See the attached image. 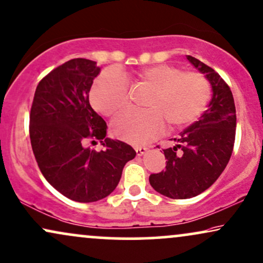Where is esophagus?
<instances>
[{"instance_id": "esophagus-1", "label": "esophagus", "mask_w": 263, "mask_h": 263, "mask_svg": "<svg viewBox=\"0 0 263 263\" xmlns=\"http://www.w3.org/2000/svg\"><path fill=\"white\" fill-rule=\"evenodd\" d=\"M147 147H145V146H135V151H136V155L138 156H142L145 155L146 152H147Z\"/></svg>"}]
</instances>
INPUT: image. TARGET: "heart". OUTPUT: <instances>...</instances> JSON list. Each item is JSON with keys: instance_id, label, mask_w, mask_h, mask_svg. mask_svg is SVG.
I'll return each instance as SVG.
<instances>
[{"instance_id": "b5f03b06", "label": "heart", "mask_w": 263, "mask_h": 263, "mask_svg": "<svg viewBox=\"0 0 263 263\" xmlns=\"http://www.w3.org/2000/svg\"><path fill=\"white\" fill-rule=\"evenodd\" d=\"M134 86L149 90L145 111H127L112 122L117 138L142 144L158 136L165 124L179 129L196 121L210 97L206 78L198 72H185L172 64H157L136 71ZM90 101L100 114L115 116L129 105V84L118 70L102 71L90 91Z\"/></svg>"}]
</instances>
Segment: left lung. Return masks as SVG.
Masks as SVG:
<instances>
[{
	"label": "left lung",
	"mask_w": 263,
	"mask_h": 263,
	"mask_svg": "<svg viewBox=\"0 0 263 263\" xmlns=\"http://www.w3.org/2000/svg\"><path fill=\"white\" fill-rule=\"evenodd\" d=\"M187 60L210 82L208 110L180 133L174 147L163 149L165 170L149 175L157 192L173 199L192 198L209 189L228 164L236 139V106L228 84L216 71L196 58Z\"/></svg>",
	"instance_id": "left-lung-1"
}]
</instances>
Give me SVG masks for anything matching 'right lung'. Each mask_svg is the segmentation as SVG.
<instances>
[{
  "label": "right lung",
  "mask_w": 263,
  "mask_h": 263,
  "mask_svg": "<svg viewBox=\"0 0 263 263\" xmlns=\"http://www.w3.org/2000/svg\"><path fill=\"white\" fill-rule=\"evenodd\" d=\"M100 73L95 61L72 59L40 81L30 112V140L46 180L67 198L91 203L117 187L136 152L106 138V122L91 108L89 91ZM100 141L105 149L87 147Z\"/></svg>",
  "instance_id": "add662e5"
}]
</instances>
